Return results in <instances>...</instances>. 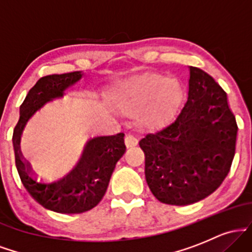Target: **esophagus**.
<instances>
[{
    "instance_id": "esophagus-1",
    "label": "esophagus",
    "mask_w": 252,
    "mask_h": 252,
    "mask_svg": "<svg viewBox=\"0 0 252 252\" xmlns=\"http://www.w3.org/2000/svg\"><path fill=\"white\" fill-rule=\"evenodd\" d=\"M124 142H126V146L128 147V148H134V147L137 146L138 140H137V137H136L135 135L128 134V135H126Z\"/></svg>"
}]
</instances>
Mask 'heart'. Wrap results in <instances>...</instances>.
Masks as SVG:
<instances>
[{
  "label": "heart",
  "mask_w": 252,
  "mask_h": 252,
  "mask_svg": "<svg viewBox=\"0 0 252 252\" xmlns=\"http://www.w3.org/2000/svg\"><path fill=\"white\" fill-rule=\"evenodd\" d=\"M179 85L156 72H146L117 83L108 92V103L123 114L136 112L141 123L158 120L175 103Z\"/></svg>",
  "instance_id": "1"
}]
</instances>
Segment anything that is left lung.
Here are the masks:
<instances>
[{"mask_svg":"<svg viewBox=\"0 0 252 252\" xmlns=\"http://www.w3.org/2000/svg\"><path fill=\"white\" fill-rule=\"evenodd\" d=\"M237 130L224 90L206 72L190 66L184 108L172 123L138 143L155 198L184 206L212 194L230 172Z\"/></svg>","mask_w":252,"mask_h":252,"instance_id":"left-lung-1","label":"left lung"}]
</instances>
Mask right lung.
<instances>
[{
	"label": "right lung",
	"instance_id": "right-lung-1",
	"mask_svg": "<svg viewBox=\"0 0 252 252\" xmlns=\"http://www.w3.org/2000/svg\"><path fill=\"white\" fill-rule=\"evenodd\" d=\"M82 78L79 71L50 74L40 78L20 106V118L13 132L15 164L25 189L45 209L58 213H83L99 204L117 161L126 153L124 134L94 137L88 143L82 158L67 174L46 180L32 172L20 150L26 122L48 100L62 97L63 90Z\"/></svg>",
	"mask_w": 252,
	"mask_h": 252
}]
</instances>
